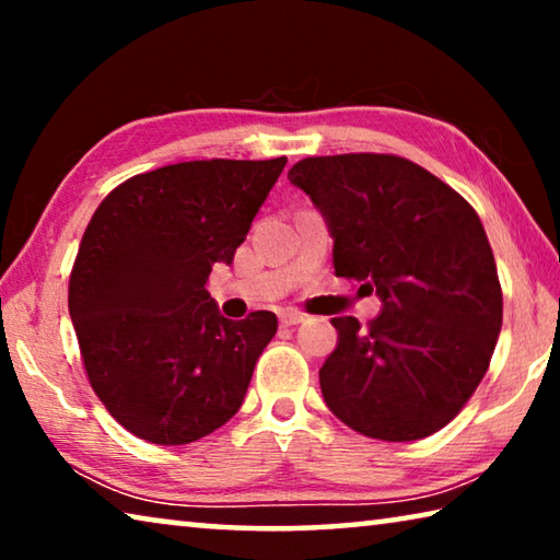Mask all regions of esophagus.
Masks as SVG:
<instances>
[{"label": "esophagus", "instance_id": "esophagus-1", "mask_svg": "<svg viewBox=\"0 0 560 560\" xmlns=\"http://www.w3.org/2000/svg\"><path fill=\"white\" fill-rule=\"evenodd\" d=\"M303 316L301 311H293V308H287V311H281L279 314V320H281V326H299V324H303Z\"/></svg>", "mask_w": 560, "mask_h": 560}]
</instances>
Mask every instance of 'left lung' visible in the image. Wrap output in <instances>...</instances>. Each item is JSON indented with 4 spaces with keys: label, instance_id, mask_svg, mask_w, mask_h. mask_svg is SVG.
Listing matches in <instances>:
<instances>
[{
    "label": "left lung",
    "instance_id": "1",
    "mask_svg": "<svg viewBox=\"0 0 560 560\" xmlns=\"http://www.w3.org/2000/svg\"><path fill=\"white\" fill-rule=\"evenodd\" d=\"M289 179L326 220L336 277L363 281L383 303L365 328L330 318L338 346L318 371L328 410L373 440L430 438L477 390L501 330L497 264L477 212L397 155L306 158Z\"/></svg>",
    "mask_w": 560,
    "mask_h": 560
}]
</instances>
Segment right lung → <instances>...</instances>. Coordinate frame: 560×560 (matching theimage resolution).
I'll list each match as a JSON object with an SVG mask.
<instances>
[{
  "instance_id": "1",
  "label": "right lung",
  "mask_w": 560,
  "mask_h": 560,
  "mask_svg": "<svg viewBox=\"0 0 560 560\" xmlns=\"http://www.w3.org/2000/svg\"><path fill=\"white\" fill-rule=\"evenodd\" d=\"M283 165H165L126 179L91 217L69 314L91 387L136 438L189 444L242 407L277 316L224 318L205 283L214 264H232Z\"/></svg>"
}]
</instances>
